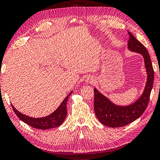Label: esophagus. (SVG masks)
Segmentation results:
<instances>
[{
  "instance_id": "1",
  "label": "esophagus",
  "mask_w": 160,
  "mask_h": 160,
  "mask_svg": "<svg viewBox=\"0 0 160 160\" xmlns=\"http://www.w3.org/2000/svg\"><path fill=\"white\" fill-rule=\"evenodd\" d=\"M87 82L90 83V84H93V80L92 79H89V78H87Z\"/></svg>"
}]
</instances>
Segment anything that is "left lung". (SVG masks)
<instances>
[{"label":"left lung","instance_id":"1","mask_svg":"<svg viewBox=\"0 0 160 160\" xmlns=\"http://www.w3.org/2000/svg\"><path fill=\"white\" fill-rule=\"evenodd\" d=\"M128 32L130 36L128 42V48L130 51L137 52L143 55L148 73V78L142 96L132 105L126 107H121L113 104L96 89H93L94 111L96 117L102 124L109 128H118L126 126L139 118L148 106L153 86L154 70L149 53L146 47L137 40L132 33L130 32Z\"/></svg>","mask_w":160,"mask_h":160}]
</instances>
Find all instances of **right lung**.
Segmentation results:
<instances>
[{
    "instance_id": "right-lung-1",
    "label": "right lung",
    "mask_w": 160,
    "mask_h": 160,
    "mask_svg": "<svg viewBox=\"0 0 160 160\" xmlns=\"http://www.w3.org/2000/svg\"><path fill=\"white\" fill-rule=\"evenodd\" d=\"M71 93L72 92H71L66 97L65 99L61 103V105L59 106V108L54 112H52L51 114L47 116L46 117L32 118L21 114V112L17 111L14 108L13 105H12V109H13L16 115L22 121L25 122V123L29 125L31 127L39 130H47L53 128H57L63 123L66 117H67V104L68 97L71 96Z\"/></svg>"
}]
</instances>
